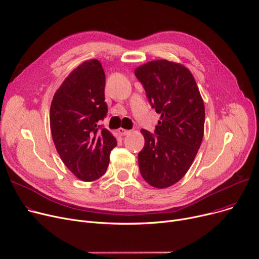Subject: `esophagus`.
Here are the masks:
<instances>
[{
  "instance_id": "esophagus-1",
  "label": "esophagus",
  "mask_w": 259,
  "mask_h": 259,
  "mask_svg": "<svg viewBox=\"0 0 259 259\" xmlns=\"http://www.w3.org/2000/svg\"><path fill=\"white\" fill-rule=\"evenodd\" d=\"M117 132H118L120 135H122V137H124V135H128L131 131H130V130H126V129H124V128H119V129L117 130Z\"/></svg>"
}]
</instances>
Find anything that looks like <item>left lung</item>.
Wrapping results in <instances>:
<instances>
[{
    "instance_id": "8db88e82",
    "label": "left lung",
    "mask_w": 259,
    "mask_h": 259,
    "mask_svg": "<svg viewBox=\"0 0 259 259\" xmlns=\"http://www.w3.org/2000/svg\"><path fill=\"white\" fill-rule=\"evenodd\" d=\"M152 108L160 114L155 134L142 129L139 153L143 179L165 189L184 178L197 154L205 129V106L187 67L167 60L148 62L134 71Z\"/></svg>"
}]
</instances>
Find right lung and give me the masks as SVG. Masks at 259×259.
Instances as JSON below:
<instances>
[{
	"label": "right lung",
	"mask_w": 259,
	"mask_h": 259,
	"mask_svg": "<svg viewBox=\"0 0 259 259\" xmlns=\"http://www.w3.org/2000/svg\"><path fill=\"white\" fill-rule=\"evenodd\" d=\"M105 81L102 64L85 61L65 78L50 106L54 146L65 166L83 182L105 174L116 146L113 134L99 125L108 111Z\"/></svg>",
	"instance_id": "right-lung-1"
}]
</instances>
